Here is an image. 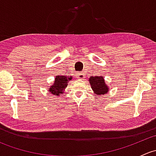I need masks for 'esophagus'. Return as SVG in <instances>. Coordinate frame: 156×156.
<instances>
[{
	"label": "esophagus",
	"instance_id": "1",
	"mask_svg": "<svg viewBox=\"0 0 156 156\" xmlns=\"http://www.w3.org/2000/svg\"><path fill=\"white\" fill-rule=\"evenodd\" d=\"M84 76H85V74L84 73V72H81V73H78V78H80V79H84Z\"/></svg>",
	"mask_w": 156,
	"mask_h": 156
}]
</instances>
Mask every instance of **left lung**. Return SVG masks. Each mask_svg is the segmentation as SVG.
<instances>
[{
  "label": "left lung",
  "mask_w": 156,
  "mask_h": 156,
  "mask_svg": "<svg viewBox=\"0 0 156 156\" xmlns=\"http://www.w3.org/2000/svg\"><path fill=\"white\" fill-rule=\"evenodd\" d=\"M89 83L94 90V94L102 95L107 94L109 91V88L105 82L103 76H90L89 78Z\"/></svg>",
  "instance_id": "1"
}]
</instances>
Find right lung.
<instances>
[{
    "label": "right lung",
    "instance_id": "1",
    "mask_svg": "<svg viewBox=\"0 0 156 156\" xmlns=\"http://www.w3.org/2000/svg\"><path fill=\"white\" fill-rule=\"evenodd\" d=\"M72 76L67 75H56L54 81L52 85L48 87V91L50 94L56 96H60L64 94L66 87L68 85L69 81H72Z\"/></svg>",
    "mask_w": 156,
    "mask_h": 156
}]
</instances>
